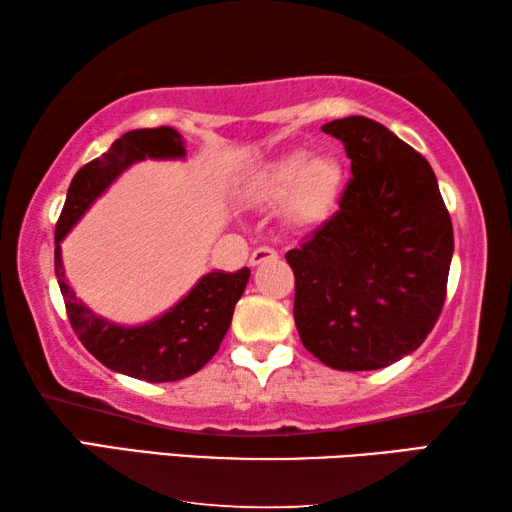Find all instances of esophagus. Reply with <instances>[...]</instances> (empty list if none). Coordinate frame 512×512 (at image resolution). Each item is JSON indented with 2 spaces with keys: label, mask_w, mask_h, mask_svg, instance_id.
<instances>
[{
  "label": "esophagus",
  "mask_w": 512,
  "mask_h": 512,
  "mask_svg": "<svg viewBox=\"0 0 512 512\" xmlns=\"http://www.w3.org/2000/svg\"><path fill=\"white\" fill-rule=\"evenodd\" d=\"M271 259H277V253L273 248L268 246H259L253 250V255H250V266H259L264 262H271Z\"/></svg>",
  "instance_id": "1"
}]
</instances>
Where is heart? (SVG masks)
I'll return each mask as SVG.
<instances>
[{"label":"heart","mask_w":512,"mask_h":512,"mask_svg":"<svg viewBox=\"0 0 512 512\" xmlns=\"http://www.w3.org/2000/svg\"><path fill=\"white\" fill-rule=\"evenodd\" d=\"M343 187L336 158L293 151L259 167L241 187V198L253 210L284 205V219L298 230L316 228L332 214Z\"/></svg>","instance_id":"b5f03b06"}]
</instances>
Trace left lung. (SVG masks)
I'll return each instance as SVG.
<instances>
[{"label":"left lung","mask_w":512,"mask_h":512,"mask_svg":"<svg viewBox=\"0 0 512 512\" xmlns=\"http://www.w3.org/2000/svg\"><path fill=\"white\" fill-rule=\"evenodd\" d=\"M352 160L339 212L287 253L300 341L334 370H379L418 350L445 302L454 230L431 164L368 117L334 119Z\"/></svg>","instance_id":"obj_1"}]
</instances>
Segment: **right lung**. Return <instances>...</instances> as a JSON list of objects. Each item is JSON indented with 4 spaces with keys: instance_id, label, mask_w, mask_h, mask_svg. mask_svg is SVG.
<instances>
[{
    "instance_id": "1",
    "label": "right lung",
    "mask_w": 512,
    "mask_h": 512,
    "mask_svg": "<svg viewBox=\"0 0 512 512\" xmlns=\"http://www.w3.org/2000/svg\"><path fill=\"white\" fill-rule=\"evenodd\" d=\"M185 155L183 135L171 126L137 128L121 135L101 158L88 162L76 173L56 223V280L76 336L106 368L151 384L185 379L214 357L232 323L235 305L244 296L250 271L244 266L237 273H205L162 316L142 325H119L97 316L76 298L63 268L60 241L131 164L185 160Z\"/></svg>"
}]
</instances>
